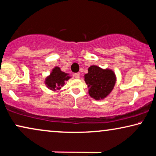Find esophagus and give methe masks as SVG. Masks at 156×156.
Here are the masks:
<instances>
[{"instance_id":"obj_1","label":"esophagus","mask_w":156,"mask_h":156,"mask_svg":"<svg viewBox=\"0 0 156 156\" xmlns=\"http://www.w3.org/2000/svg\"><path fill=\"white\" fill-rule=\"evenodd\" d=\"M73 76L76 78H80V73H76L73 74Z\"/></svg>"}]
</instances>
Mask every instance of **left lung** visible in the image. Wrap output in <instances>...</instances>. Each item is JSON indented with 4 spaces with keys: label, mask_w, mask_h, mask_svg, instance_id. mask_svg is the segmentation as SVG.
<instances>
[{
    "label": "left lung",
    "mask_w": 156,
    "mask_h": 156,
    "mask_svg": "<svg viewBox=\"0 0 156 156\" xmlns=\"http://www.w3.org/2000/svg\"><path fill=\"white\" fill-rule=\"evenodd\" d=\"M88 71L85 75V81L89 87V95L96 100L106 97L115 84L114 72L108 69L103 70L96 66H90Z\"/></svg>",
    "instance_id": "8db88e82"
}]
</instances>
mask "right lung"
Masks as SVG:
<instances>
[{
  "label": "right lung",
  "instance_id": "obj_1",
  "mask_svg": "<svg viewBox=\"0 0 156 156\" xmlns=\"http://www.w3.org/2000/svg\"><path fill=\"white\" fill-rule=\"evenodd\" d=\"M70 77L68 74L61 71L60 68L55 67L51 73L50 76L47 78L46 84L51 89H60L62 86H64L65 81L68 80Z\"/></svg>",
  "mask_w": 156,
  "mask_h": 156
}]
</instances>
